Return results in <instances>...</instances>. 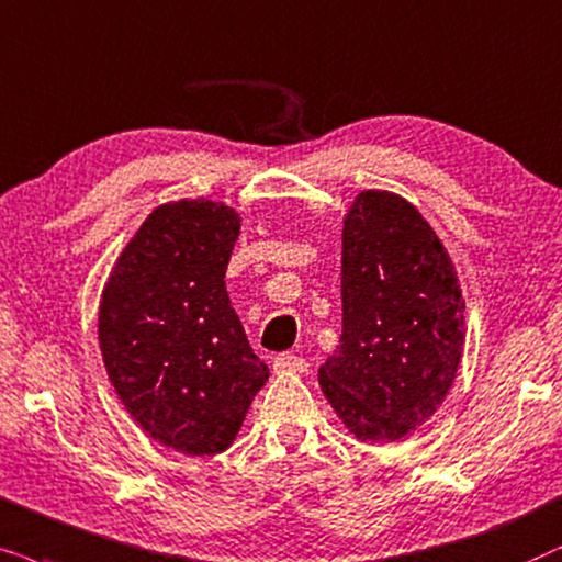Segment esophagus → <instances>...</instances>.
<instances>
[{
    "label": "esophagus",
    "mask_w": 562,
    "mask_h": 562,
    "mask_svg": "<svg viewBox=\"0 0 562 562\" xmlns=\"http://www.w3.org/2000/svg\"><path fill=\"white\" fill-rule=\"evenodd\" d=\"M272 368H274V372H282V375H285V372H305L308 370V362H305L303 357L290 355V351H282V355L274 357Z\"/></svg>",
    "instance_id": "34e87169"
}]
</instances>
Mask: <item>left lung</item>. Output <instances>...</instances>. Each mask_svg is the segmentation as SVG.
I'll use <instances>...</instances> for the list:
<instances>
[{
    "instance_id": "obj_1",
    "label": "left lung",
    "mask_w": 562,
    "mask_h": 562,
    "mask_svg": "<svg viewBox=\"0 0 562 562\" xmlns=\"http://www.w3.org/2000/svg\"><path fill=\"white\" fill-rule=\"evenodd\" d=\"M465 301L450 254L408 200L364 190L341 234V336L321 391L362 442H395L452 387Z\"/></svg>"
}]
</instances>
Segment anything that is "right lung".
Returning a JSON list of instances; mask_svg holds the SVG:
<instances>
[{
	"mask_svg": "<svg viewBox=\"0 0 562 562\" xmlns=\"http://www.w3.org/2000/svg\"><path fill=\"white\" fill-rule=\"evenodd\" d=\"M238 228L234 207L213 200L159 205L100 303L102 359L123 406L156 442L198 458L228 450L269 378L223 282Z\"/></svg>",
	"mask_w": 562,
	"mask_h": 562,
	"instance_id": "obj_1",
	"label": "right lung"
}]
</instances>
